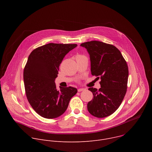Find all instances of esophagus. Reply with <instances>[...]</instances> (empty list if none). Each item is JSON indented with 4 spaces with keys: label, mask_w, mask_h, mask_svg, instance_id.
Segmentation results:
<instances>
[{
    "label": "esophagus",
    "mask_w": 152,
    "mask_h": 152,
    "mask_svg": "<svg viewBox=\"0 0 152 152\" xmlns=\"http://www.w3.org/2000/svg\"><path fill=\"white\" fill-rule=\"evenodd\" d=\"M85 89V88H79L78 90H77V91H78V92H80V91H84Z\"/></svg>",
    "instance_id": "obj_1"
}]
</instances>
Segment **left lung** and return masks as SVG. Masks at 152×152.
Wrapping results in <instances>:
<instances>
[{
    "mask_svg": "<svg viewBox=\"0 0 152 152\" xmlns=\"http://www.w3.org/2000/svg\"><path fill=\"white\" fill-rule=\"evenodd\" d=\"M87 50L93 76L101 79V88H89L93 99L87 104L88 112L97 118L113 114L119 107L127 91L129 70L126 61L114 46L91 41L82 43Z\"/></svg>",
    "mask_w": 152,
    "mask_h": 152,
    "instance_id": "obj_1",
    "label": "left lung"
}]
</instances>
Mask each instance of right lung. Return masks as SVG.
Masks as SVG:
<instances>
[{"label":"right lung","instance_id":"obj_1","mask_svg":"<svg viewBox=\"0 0 152 152\" xmlns=\"http://www.w3.org/2000/svg\"><path fill=\"white\" fill-rule=\"evenodd\" d=\"M77 46L49 43L29 55L23 72L25 92L29 103L40 116L49 119L61 116L77 93V89L72 86L58 90L55 83L62 59Z\"/></svg>","mask_w":152,"mask_h":152}]
</instances>
